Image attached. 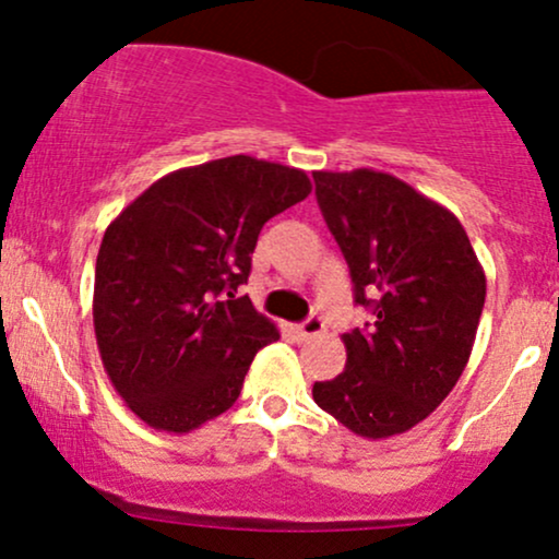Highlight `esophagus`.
<instances>
[{
	"instance_id": "esophagus-1",
	"label": "esophagus",
	"mask_w": 559,
	"mask_h": 559,
	"mask_svg": "<svg viewBox=\"0 0 559 559\" xmlns=\"http://www.w3.org/2000/svg\"><path fill=\"white\" fill-rule=\"evenodd\" d=\"M325 331V323L320 316H310L305 320V323L297 325V336L299 338H312V336H320V333Z\"/></svg>"
}]
</instances>
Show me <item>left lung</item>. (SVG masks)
<instances>
[{
  "mask_svg": "<svg viewBox=\"0 0 559 559\" xmlns=\"http://www.w3.org/2000/svg\"><path fill=\"white\" fill-rule=\"evenodd\" d=\"M316 197L342 247L368 331L344 333L346 365L312 400L352 433L389 439L447 400L463 376L486 275L463 223L389 173L316 170Z\"/></svg>",
  "mask_w": 559,
  "mask_h": 559,
  "instance_id": "obj_1",
  "label": "left lung"
}]
</instances>
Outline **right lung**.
<instances>
[{
    "label": "right lung",
    "mask_w": 559,
    "mask_h": 559,
    "mask_svg": "<svg viewBox=\"0 0 559 559\" xmlns=\"http://www.w3.org/2000/svg\"><path fill=\"white\" fill-rule=\"evenodd\" d=\"M310 191L305 170L234 155L168 173L107 226L96 346L146 426L189 433L239 400L254 355L281 333L234 292L262 226Z\"/></svg>",
    "instance_id": "add662e5"
}]
</instances>
